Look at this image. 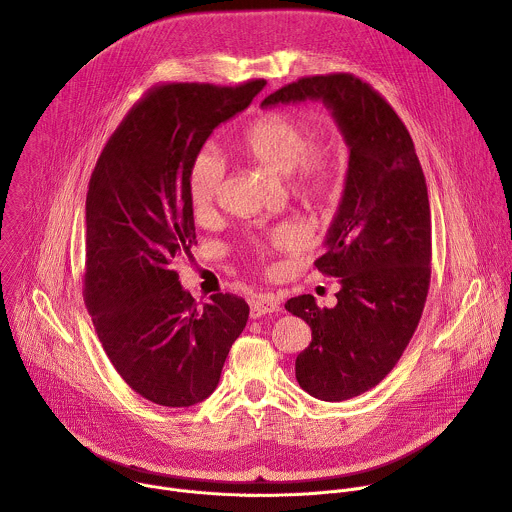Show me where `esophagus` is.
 I'll list each match as a JSON object with an SVG mask.
<instances>
[{"label":"esophagus","mask_w":512,"mask_h":512,"mask_svg":"<svg viewBox=\"0 0 512 512\" xmlns=\"http://www.w3.org/2000/svg\"><path fill=\"white\" fill-rule=\"evenodd\" d=\"M279 312V298L273 294H259L251 300V318H261L265 314Z\"/></svg>","instance_id":"obj_1"}]
</instances>
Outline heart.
<instances>
[{"label": "heart", "mask_w": 512, "mask_h": 512, "mask_svg": "<svg viewBox=\"0 0 512 512\" xmlns=\"http://www.w3.org/2000/svg\"><path fill=\"white\" fill-rule=\"evenodd\" d=\"M241 150L285 176L287 190L304 204H320L332 198L344 176V143L332 129L310 131V125L291 113L269 111L259 115L241 135ZM225 164L214 152L198 154L186 176V192L192 214L204 218L221 196ZM302 245V233L294 227H279L259 249L265 253L291 251Z\"/></svg>", "instance_id": "b5f03b06"}]
</instances>
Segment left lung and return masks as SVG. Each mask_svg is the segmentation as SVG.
Here are the masks:
<instances>
[{
    "label": "left lung",
    "mask_w": 512,
    "mask_h": 512,
    "mask_svg": "<svg viewBox=\"0 0 512 512\" xmlns=\"http://www.w3.org/2000/svg\"><path fill=\"white\" fill-rule=\"evenodd\" d=\"M322 99L346 143L342 202L314 261L340 277L338 304L320 310L308 296L285 310L312 328L296 358V379L322 401H344L377 387L399 362L427 300L431 212L413 139L387 99L350 72L302 77L261 103Z\"/></svg>",
    "instance_id": "8db88e82"
}]
</instances>
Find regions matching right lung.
Wrapping results in <instances>:
<instances>
[{
  "label": "right lung",
  "mask_w": 512,
  "mask_h": 512,
  "mask_svg": "<svg viewBox=\"0 0 512 512\" xmlns=\"http://www.w3.org/2000/svg\"><path fill=\"white\" fill-rule=\"evenodd\" d=\"M265 87L162 83L123 117L87 192L83 296L115 371L143 399L190 407L218 385L249 306L214 294L198 306L174 259L196 245L186 176L212 129Z\"/></svg>",
  "instance_id": "1"
}]
</instances>
